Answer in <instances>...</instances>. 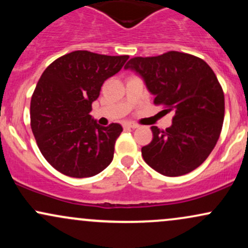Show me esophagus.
<instances>
[{
    "label": "esophagus",
    "instance_id": "1",
    "mask_svg": "<svg viewBox=\"0 0 248 248\" xmlns=\"http://www.w3.org/2000/svg\"><path fill=\"white\" fill-rule=\"evenodd\" d=\"M124 128H133V129H135V128L139 127V124H134V122H124Z\"/></svg>",
    "mask_w": 248,
    "mask_h": 248
}]
</instances>
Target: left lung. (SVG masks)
Returning <instances> with one entry per match:
<instances>
[{
    "label": "left lung",
    "instance_id": "obj_1",
    "mask_svg": "<svg viewBox=\"0 0 248 248\" xmlns=\"http://www.w3.org/2000/svg\"><path fill=\"white\" fill-rule=\"evenodd\" d=\"M124 69L143 79L154 104L175 112L166 130L152 127L153 141L141 149L146 163L169 177L198 168L217 143L224 121V92L211 67L198 57L169 51L135 57Z\"/></svg>",
    "mask_w": 248,
    "mask_h": 248
}]
</instances>
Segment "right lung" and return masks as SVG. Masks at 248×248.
<instances>
[{
	"label": "right lung",
	"mask_w": 248,
	"mask_h": 248,
	"mask_svg": "<svg viewBox=\"0 0 248 248\" xmlns=\"http://www.w3.org/2000/svg\"><path fill=\"white\" fill-rule=\"evenodd\" d=\"M128 58L79 50L43 72L31 98V129L45 160L59 172L92 177L110 164L121 124L102 127L90 113L102 84Z\"/></svg>",
	"instance_id": "1"
}]
</instances>
